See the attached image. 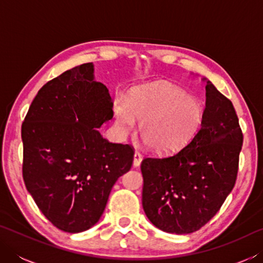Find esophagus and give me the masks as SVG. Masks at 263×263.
Wrapping results in <instances>:
<instances>
[{
  "instance_id": "1",
  "label": "esophagus",
  "mask_w": 263,
  "mask_h": 263,
  "mask_svg": "<svg viewBox=\"0 0 263 263\" xmlns=\"http://www.w3.org/2000/svg\"><path fill=\"white\" fill-rule=\"evenodd\" d=\"M141 160H142L141 154L139 152H136L135 153V158H133V166L139 167L140 163H141Z\"/></svg>"
}]
</instances>
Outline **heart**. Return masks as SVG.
<instances>
[{
	"label": "heart",
	"instance_id": "obj_1",
	"mask_svg": "<svg viewBox=\"0 0 263 263\" xmlns=\"http://www.w3.org/2000/svg\"><path fill=\"white\" fill-rule=\"evenodd\" d=\"M115 116L122 132H130L136 119L145 144L153 152L171 154L184 147L197 133L203 108L182 89L155 83L135 89L128 101L116 100Z\"/></svg>",
	"mask_w": 263,
	"mask_h": 263
}]
</instances>
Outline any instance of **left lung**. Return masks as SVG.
<instances>
[{
  "instance_id": "8db88e82",
  "label": "left lung",
  "mask_w": 263,
  "mask_h": 263,
  "mask_svg": "<svg viewBox=\"0 0 263 263\" xmlns=\"http://www.w3.org/2000/svg\"><path fill=\"white\" fill-rule=\"evenodd\" d=\"M203 122L188 145L168 157H146L142 208L168 233L188 234L219 211L237 181L242 131L232 102L206 81Z\"/></svg>"
}]
</instances>
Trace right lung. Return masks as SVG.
<instances>
[{"instance_id":"add662e5","label":"right lung","mask_w":263,"mask_h":263,"mask_svg":"<svg viewBox=\"0 0 263 263\" xmlns=\"http://www.w3.org/2000/svg\"><path fill=\"white\" fill-rule=\"evenodd\" d=\"M108 88L91 62L66 70L41 88L22 124L23 179L39 210L64 232L94 226L135 149L101 136L114 117Z\"/></svg>"}]
</instances>
